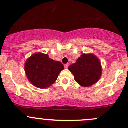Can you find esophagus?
Here are the masks:
<instances>
[{"instance_id": "obj_1", "label": "esophagus", "mask_w": 128, "mask_h": 128, "mask_svg": "<svg viewBox=\"0 0 128 128\" xmlns=\"http://www.w3.org/2000/svg\"><path fill=\"white\" fill-rule=\"evenodd\" d=\"M68 66H69V64H65L64 65V68H66V69H67V68H68Z\"/></svg>"}]
</instances>
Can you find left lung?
<instances>
[{
	"instance_id": "left-lung-1",
	"label": "left lung",
	"mask_w": 128,
	"mask_h": 128,
	"mask_svg": "<svg viewBox=\"0 0 128 128\" xmlns=\"http://www.w3.org/2000/svg\"><path fill=\"white\" fill-rule=\"evenodd\" d=\"M68 69L76 82L83 87L95 84L102 76V67L99 58L93 54H83Z\"/></svg>"
}]
</instances>
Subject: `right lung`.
Wrapping results in <instances>:
<instances>
[{"label": "right lung", "mask_w": 128, "mask_h": 128, "mask_svg": "<svg viewBox=\"0 0 128 128\" xmlns=\"http://www.w3.org/2000/svg\"><path fill=\"white\" fill-rule=\"evenodd\" d=\"M64 69L61 62L55 61L48 54L41 52L33 54L25 64V74L29 82L41 89L54 84Z\"/></svg>", "instance_id": "right-lung-1"}]
</instances>
